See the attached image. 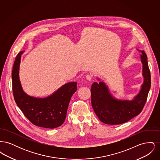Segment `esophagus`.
<instances>
[{
	"label": "esophagus",
	"mask_w": 160,
	"mask_h": 160,
	"mask_svg": "<svg viewBox=\"0 0 160 160\" xmlns=\"http://www.w3.org/2000/svg\"><path fill=\"white\" fill-rule=\"evenodd\" d=\"M86 79H87L88 80L91 81L92 80V76L91 74H87L86 76Z\"/></svg>",
	"instance_id": "obj_1"
}]
</instances>
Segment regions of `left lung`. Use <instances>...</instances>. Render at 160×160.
<instances>
[{
	"mask_svg": "<svg viewBox=\"0 0 160 160\" xmlns=\"http://www.w3.org/2000/svg\"><path fill=\"white\" fill-rule=\"evenodd\" d=\"M138 51L142 54L140 58L144 81L140 91L133 99H116L104 82H94L92 85V106L99 120L106 124L119 125L128 122L140 114L144 107L151 88V74L146 54L143 50Z\"/></svg>",
	"mask_w": 160,
	"mask_h": 160,
	"instance_id": "left-lung-1",
	"label": "left lung"
}]
</instances>
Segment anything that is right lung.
<instances>
[{
    "instance_id": "add662e5",
    "label": "right lung",
    "mask_w": 160,
    "mask_h": 160,
    "mask_svg": "<svg viewBox=\"0 0 160 160\" xmlns=\"http://www.w3.org/2000/svg\"><path fill=\"white\" fill-rule=\"evenodd\" d=\"M20 52L15 58L12 71V91L15 102L24 115L33 125L46 128H55L65 121L69 103L77 91V82L65 84L46 98H36L26 94L19 78Z\"/></svg>"
}]
</instances>
